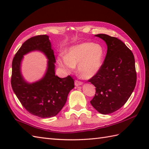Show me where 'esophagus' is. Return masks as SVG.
Masks as SVG:
<instances>
[{"instance_id":"obj_1","label":"esophagus","mask_w":149,"mask_h":149,"mask_svg":"<svg viewBox=\"0 0 149 149\" xmlns=\"http://www.w3.org/2000/svg\"><path fill=\"white\" fill-rule=\"evenodd\" d=\"M83 84V82H81L80 81H78V80H75V86H79V85Z\"/></svg>"}]
</instances>
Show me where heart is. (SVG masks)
I'll list each match as a JSON object with an SVG mask.
<instances>
[{
	"instance_id": "b5f03b06",
	"label": "heart",
	"mask_w": 149,
	"mask_h": 149,
	"mask_svg": "<svg viewBox=\"0 0 149 149\" xmlns=\"http://www.w3.org/2000/svg\"><path fill=\"white\" fill-rule=\"evenodd\" d=\"M104 50L100 44L84 42L71 47L66 56L58 58L59 65L67 71H71L78 65V72L81 77L90 79L100 70L103 64Z\"/></svg>"
}]
</instances>
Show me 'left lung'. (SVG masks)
I'll list each match as a JSON object with an SVG mask.
<instances>
[{"label": "left lung", "instance_id": "1", "mask_svg": "<svg viewBox=\"0 0 149 149\" xmlns=\"http://www.w3.org/2000/svg\"><path fill=\"white\" fill-rule=\"evenodd\" d=\"M95 36L105 41L107 50L100 70L88 80L96 90L90 103L107 115L121 108L131 95L137 79L135 60L131 50L117 38L104 34Z\"/></svg>", "mask_w": 149, "mask_h": 149}]
</instances>
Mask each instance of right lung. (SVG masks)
Wrapping results in <instances>:
<instances>
[{"label":"right lung","mask_w":149,"mask_h":149,"mask_svg":"<svg viewBox=\"0 0 149 149\" xmlns=\"http://www.w3.org/2000/svg\"><path fill=\"white\" fill-rule=\"evenodd\" d=\"M33 50L43 52L48 58L47 72L42 80L32 84L26 83L20 72L23 56ZM56 59L47 35H38L26 40L16 53L12 62L11 84L13 90L28 112L40 118L56 116L67 100L70 91L74 88L70 75L60 78L55 75Z\"/></svg>","instance_id":"obj_1"}]
</instances>
